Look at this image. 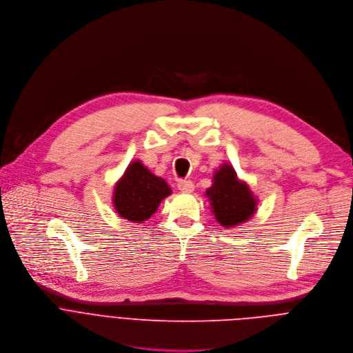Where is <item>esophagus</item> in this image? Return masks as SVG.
<instances>
[{
	"label": "esophagus",
	"mask_w": 353,
	"mask_h": 353,
	"mask_svg": "<svg viewBox=\"0 0 353 353\" xmlns=\"http://www.w3.org/2000/svg\"><path fill=\"white\" fill-rule=\"evenodd\" d=\"M178 189H179L181 192H183V193H190V192H193L194 185H193L192 181L181 179V181H178Z\"/></svg>",
	"instance_id": "34e87169"
}]
</instances>
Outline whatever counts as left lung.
<instances>
[{"instance_id":"obj_1","label":"left lung","mask_w":353,"mask_h":353,"mask_svg":"<svg viewBox=\"0 0 353 353\" xmlns=\"http://www.w3.org/2000/svg\"><path fill=\"white\" fill-rule=\"evenodd\" d=\"M216 220L224 227L239 225L248 221L256 211V199L248 185L238 181L234 168L223 165L213 178V185L205 190Z\"/></svg>"}]
</instances>
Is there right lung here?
<instances>
[{
    "label": "right lung",
    "instance_id": "1",
    "mask_svg": "<svg viewBox=\"0 0 353 353\" xmlns=\"http://www.w3.org/2000/svg\"><path fill=\"white\" fill-rule=\"evenodd\" d=\"M171 194L168 183L153 175L142 163H132L115 185L114 205L129 221L142 223L152 217L161 200Z\"/></svg>",
    "mask_w": 353,
    "mask_h": 353
}]
</instances>
